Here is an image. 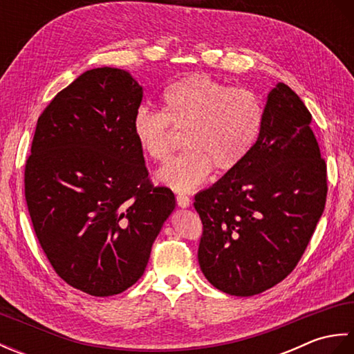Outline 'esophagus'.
I'll list each match as a JSON object with an SVG mask.
<instances>
[{"label": "esophagus", "mask_w": 354, "mask_h": 354, "mask_svg": "<svg viewBox=\"0 0 354 354\" xmlns=\"http://www.w3.org/2000/svg\"><path fill=\"white\" fill-rule=\"evenodd\" d=\"M176 202H178V205L181 207V208H187V207H190V204H192L190 198L185 196V194H178Z\"/></svg>", "instance_id": "34e87169"}]
</instances>
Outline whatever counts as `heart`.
<instances>
[{
    "instance_id": "b5f03b06",
    "label": "heart",
    "mask_w": 354,
    "mask_h": 354,
    "mask_svg": "<svg viewBox=\"0 0 354 354\" xmlns=\"http://www.w3.org/2000/svg\"><path fill=\"white\" fill-rule=\"evenodd\" d=\"M164 111L146 104L135 111L133 135L150 160L165 162L178 146L176 131H185L187 152L156 173L176 192L196 189L213 169L234 170L257 140L261 103L246 88H230L207 74H193L165 89Z\"/></svg>"
}]
</instances>
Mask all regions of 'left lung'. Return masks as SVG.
<instances>
[{"label":"left lung","instance_id":"1","mask_svg":"<svg viewBox=\"0 0 354 354\" xmlns=\"http://www.w3.org/2000/svg\"><path fill=\"white\" fill-rule=\"evenodd\" d=\"M310 122L303 100L277 84L245 160L194 196L204 225L199 266L216 289L257 295L304 254L327 198V165Z\"/></svg>","mask_w":354,"mask_h":354}]
</instances>
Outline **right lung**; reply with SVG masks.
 Here are the masks:
<instances>
[{
	"label": "right lung",
	"instance_id": "right-lung-1",
	"mask_svg": "<svg viewBox=\"0 0 354 354\" xmlns=\"http://www.w3.org/2000/svg\"><path fill=\"white\" fill-rule=\"evenodd\" d=\"M142 86L118 68L85 71L37 118L24 173L30 217L56 274L94 297L145 274L175 194L149 181L133 135Z\"/></svg>",
	"mask_w": 354,
	"mask_h": 354
}]
</instances>
